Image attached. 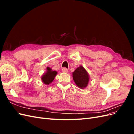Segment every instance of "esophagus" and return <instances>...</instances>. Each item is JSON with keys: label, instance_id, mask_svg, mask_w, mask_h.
<instances>
[{"label": "esophagus", "instance_id": "1", "mask_svg": "<svg viewBox=\"0 0 134 134\" xmlns=\"http://www.w3.org/2000/svg\"><path fill=\"white\" fill-rule=\"evenodd\" d=\"M68 69L67 68H63L62 69V71H63V72H68Z\"/></svg>", "mask_w": 134, "mask_h": 134}]
</instances>
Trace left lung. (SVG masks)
I'll list each match as a JSON object with an SVG mask.
<instances>
[{"mask_svg":"<svg viewBox=\"0 0 134 134\" xmlns=\"http://www.w3.org/2000/svg\"><path fill=\"white\" fill-rule=\"evenodd\" d=\"M72 78L76 86L82 89L87 86L90 79L87 71L82 66L77 68L72 72Z\"/></svg>","mask_w":134,"mask_h":134,"instance_id":"left-lung-1","label":"left lung"}]
</instances>
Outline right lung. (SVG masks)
Wrapping results in <instances>:
<instances>
[{"mask_svg": "<svg viewBox=\"0 0 134 134\" xmlns=\"http://www.w3.org/2000/svg\"><path fill=\"white\" fill-rule=\"evenodd\" d=\"M58 72L56 71H52L49 67L47 68L46 73L44 74L41 78L43 83L45 84H49L54 80L55 76L57 74Z\"/></svg>", "mask_w": 134, "mask_h": 134, "instance_id": "1", "label": "right lung"}]
</instances>
